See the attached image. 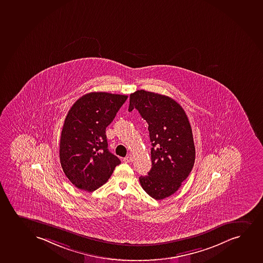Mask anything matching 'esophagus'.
<instances>
[{"label":"esophagus","instance_id":"esophagus-1","mask_svg":"<svg viewBox=\"0 0 263 263\" xmlns=\"http://www.w3.org/2000/svg\"><path fill=\"white\" fill-rule=\"evenodd\" d=\"M123 161L125 163H131L133 161V158L131 156H127L126 158H123Z\"/></svg>","mask_w":263,"mask_h":263}]
</instances>
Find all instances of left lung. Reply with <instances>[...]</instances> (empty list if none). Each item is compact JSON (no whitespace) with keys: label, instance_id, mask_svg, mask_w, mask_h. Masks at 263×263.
<instances>
[{"label":"left lung","instance_id":"8db88e82","mask_svg":"<svg viewBox=\"0 0 263 263\" xmlns=\"http://www.w3.org/2000/svg\"><path fill=\"white\" fill-rule=\"evenodd\" d=\"M133 109L147 121L152 145V169L140 183L149 196L162 200L180 187L195 164L189 118L174 99L143 90L130 94L128 111Z\"/></svg>","mask_w":263,"mask_h":263}]
</instances>
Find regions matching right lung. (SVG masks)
<instances>
[{"label": "right lung", "instance_id": "1", "mask_svg": "<svg viewBox=\"0 0 263 263\" xmlns=\"http://www.w3.org/2000/svg\"><path fill=\"white\" fill-rule=\"evenodd\" d=\"M127 99L120 94L88 93L68 111L60 140V161L66 176L78 189L96 190L121 164L107 148L105 128Z\"/></svg>", "mask_w": 263, "mask_h": 263}]
</instances>
